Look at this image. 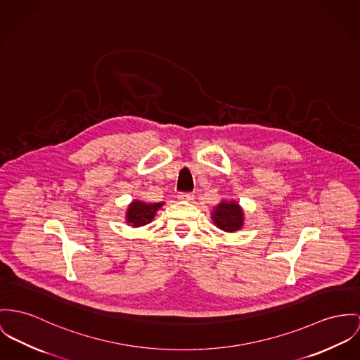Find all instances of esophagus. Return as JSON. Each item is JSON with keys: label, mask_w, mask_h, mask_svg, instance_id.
<instances>
[{"label": "esophagus", "mask_w": 360, "mask_h": 360, "mask_svg": "<svg viewBox=\"0 0 360 360\" xmlns=\"http://www.w3.org/2000/svg\"><path fill=\"white\" fill-rule=\"evenodd\" d=\"M178 198L182 200V201H192L194 198V194L191 192H182V193L178 194Z\"/></svg>", "instance_id": "1"}]
</instances>
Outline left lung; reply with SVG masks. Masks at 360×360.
Segmentation results:
<instances>
[{"label": "left lung", "mask_w": 360, "mask_h": 360, "mask_svg": "<svg viewBox=\"0 0 360 360\" xmlns=\"http://www.w3.org/2000/svg\"><path fill=\"white\" fill-rule=\"evenodd\" d=\"M212 221L224 231H236L243 226V211L234 201H223L214 210Z\"/></svg>", "instance_id": "left-lung-1"}]
</instances>
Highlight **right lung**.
Returning <instances> with one entry per match:
<instances>
[{
    "label": "right lung",
    "mask_w": 360,
    "mask_h": 360,
    "mask_svg": "<svg viewBox=\"0 0 360 360\" xmlns=\"http://www.w3.org/2000/svg\"><path fill=\"white\" fill-rule=\"evenodd\" d=\"M163 205V202L156 204H145L142 201H134L127 210V221L133 226L139 227L152 221L155 218L156 211Z\"/></svg>",
    "instance_id": "obj_1"
}]
</instances>
